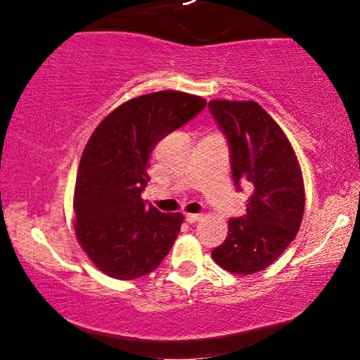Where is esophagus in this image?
<instances>
[{"label":"esophagus","mask_w":360,"mask_h":360,"mask_svg":"<svg viewBox=\"0 0 360 360\" xmlns=\"http://www.w3.org/2000/svg\"><path fill=\"white\" fill-rule=\"evenodd\" d=\"M201 218H203V214H200V213H186V221L188 223H196V221H200Z\"/></svg>","instance_id":"obj_1"}]
</instances>
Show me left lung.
<instances>
[{
    "label": "left lung",
    "instance_id": "1",
    "mask_svg": "<svg viewBox=\"0 0 360 360\" xmlns=\"http://www.w3.org/2000/svg\"><path fill=\"white\" fill-rule=\"evenodd\" d=\"M208 106L229 140L235 184L252 191L245 214L229 221L212 257L232 274H254L295 240L304 212L303 176L288 137L259 103L213 100Z\"/></svg>",
    "mask_w": 360,
    "mask_h": 360
}]
</instances>
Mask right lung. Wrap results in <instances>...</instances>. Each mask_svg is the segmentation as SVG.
Instances as JSON below:
<instances>
[{"mask_svg": "<svg viewBox=\"0 0 360 360\" xmlns=\"http://www.w3.org/2000/svg\"><path fill=\"white\" fill-rule=\"evenodd\" d=\"M206 106L181 91L143 94L106 117L82 152L74 191V230L91 262L130 281L157 269L179 235L183 214L142 200L147 160L157 143Z\"/></svg>", "mask_w": 360, "mask_h": 360, "instance_id": "add662e5", "label": "right lung"}]
</instances>
